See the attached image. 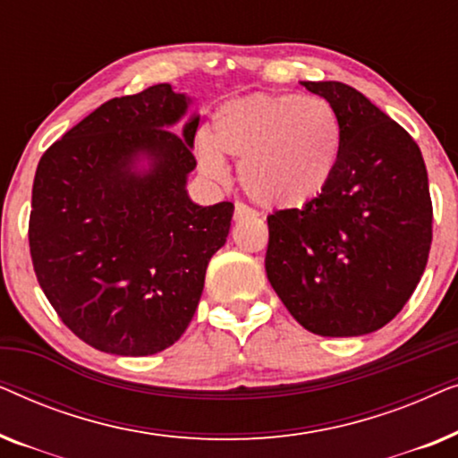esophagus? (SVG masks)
<instances>
[{"label": "esophagus", "mask_w": 458, "mask_h": 458, "mask_svg": "<svg viewBox=\"0 0 458 458\" xmlns=\"http://www.w3.org/2000/svg\"><path fill=\"white\" fill-rule=\"evenodd\" d=\"M256 212L250 208V206H246V204H242V202H237L235 204V212H233V216H235V221H240V218H246V216H254Z\"/></svg>", "instance_id": "1"}]
</instances>
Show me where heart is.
Listing matches in <instances>:
<instances>
[{"label": "heart", "mask_w": 458, "mask_h": 458, "mask_svg": "<svg viewBox=\"0 0 458 458\" xmlns=\"http://www.w3.org/2000/svg\"><path fill=\"white\" fill-rule=\"evenodd\" d=\"M206 177L227 179V160H240V183L267 208H302L335 177L342 123L334 106L296 93H250L216 110L212 133L196 137Z\"/></svg>", "instance_id": "obj_1"}]
</instances>
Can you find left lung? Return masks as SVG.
Returning a JSON list of instances; mask_svg holds the SVG:
<instances>
[{
    "label": "left lung",
    "instance_id": "obj_1",
    "mask_svg": "<svg viewBox=\"0 0 458 458\" xmlns=\"http://www.w3.org/2000/svg\"><path fill=\"white\" fill-rule=\"evenodd\" d=\"M300 83L334 106L342 156L315 202L267 216V277L304 329L365 335L403 310L428 265V171L412 137L354 87Z\"/></svg>",
    "mask_w": 458,
    "mask_h": 458
}]
</instances>
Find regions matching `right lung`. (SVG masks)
I'll return each instance as SVG.
<instances>
[{
  "mask_svg": "<svg viewBox=\"0 0 458 458\" xmlns=\"http://www.w3.org/2000/svg\"><path fill=\"white\" fill-rule=\"evenodd\" d=\"M173 85L114 98L41 156L29 223L43 293L74 335L118 356L183 335L233 204L187 193L199 114Z\"/></svg>",
  "mask_w": 458,
  "mask_h": 458,
  "instance_id": "add662e5",
  "label": "right lung"
}]
</instances>
